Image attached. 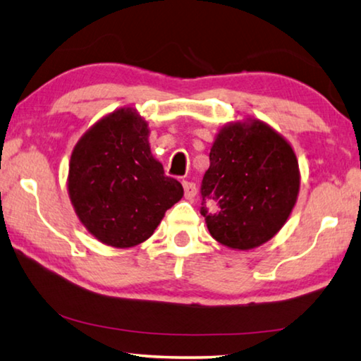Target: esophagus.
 <instances>
[{
    "instance_id": "esophagus-1",
    "label": "esophagus",
    "mask_w": 361,
    "mask_h": 361,
    "mask_svg": "<svg viewBox=\"0 0 361 361\" xmlns=\"http://www.w3.org/2000/svg\"><path fill=\"white\" fill-rule=\"evenodd\" d=\"M183 189H185V197L186 199H192L195 192H197V188L192 181H183Z\"/></svg>"
}]
</instances>
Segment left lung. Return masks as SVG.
<instances>
[{"label": "left lung", "instance_id": "obj_1", "mask_svg": "<svg viewBox=\"0 0 361 361\" xmlns=\"http://www.w3.org/2000/svg\"><path fill=\"white\" fill-rule=\"evenodd\" d=\"M298 192L296 154L271 126L248 119L218 132L200 186V213L213 239L234 250L262 245L282 229Z\"/></svg>", "mask_w": 361, "mask_h": 361}]
</instances>
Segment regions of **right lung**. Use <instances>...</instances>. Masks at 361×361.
I'll use <instances>...</instances> for the list:
<instances>
[{"label": "right lung", "mask_w": 361, "mask_h": 361, "mask_svg": "<svg viewBox=\"0 0 361 361\" xmlns=\"http://www.w3.org/2000/svg\"><path fill=\"white\" fill-rule=\"evenodd\" d=\"M148 122L119 108L90 127L70 159L68 194L85 229L102 243L129 248L145 242L183 197L149 148Z\"/></svg>", "instance_id": "right-lung-1"}]
</instances>
